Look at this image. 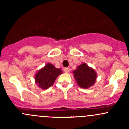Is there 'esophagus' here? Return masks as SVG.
I'll use <instances>...</instances> for the list:
<instances>
[{"label":"esophagus","mask_w":129,"mask_h":129,"mask_svg":"<svg viewBox=\"0 0 129 129\" xmlns=\"http://www.w3.org/2000/svg\"><path fill=\"white\" fill-rule=\"evenodd\" d=\"M63 71H64L66 73H68L69 72V68L68 67H65L64 69H63Z\"/></svg>","instance_id":"34e87169"}]
</instances>
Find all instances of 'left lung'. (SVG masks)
<instances>
[{"label": "left lung", "mask_w": 129, "mask_h": 129, "mask_svg": "<svg viewBox=\"0 0 129 129\" xmlns=\"http://www.w3.org/2000/svg\"><path fill=\"white\" fill-rule=\"evenodd\" d=\"M73 73L78 85L84 89H88L94 84L97 78L94 70L90 68L85 63L79 66Z\"/></svg>", "instance_id": "left-lung-1"}]
</instances>
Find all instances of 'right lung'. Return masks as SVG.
<instances>
[{
	"label": "right lung",
	"instance_id": "1",
	"mask_svg": "<svg viewBox=\"0 0 129 129\" xmlns=\"http://www.w3.org/2000/svg\"><path fill=\"white\" fill-rule=\"evenodd\" d=\"M62 74L60 69H56L51 63H47L40 70L35 77L36 84L42 89H47L54 84L57 77Z\"/></svg>",
	"mask_w": 129,
	"mask_h": 129
}]
</instances>
